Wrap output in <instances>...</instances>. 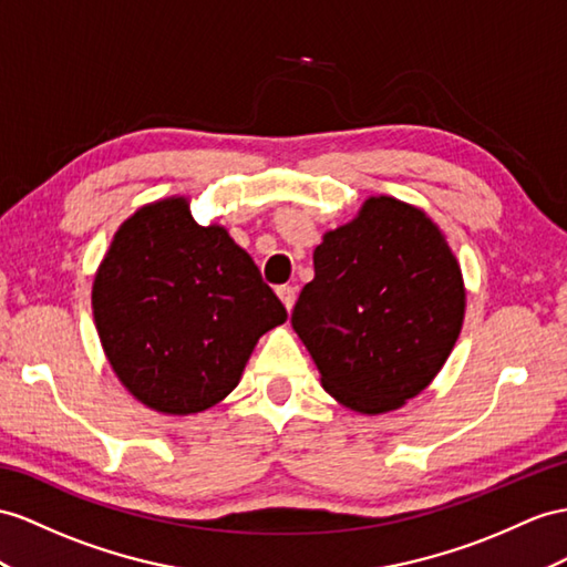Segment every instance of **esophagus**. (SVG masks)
Instances as JSON below:
<instances>
[{"label":"esophagus","mask_w":567,"mask_h":567,"mask_svg":"<svg viewBox=\"0 0 567 567\" xmlns=\"http://www.w3.org/2000/svg\"><path fill=\"white\" fill-rule=\"evenodd\" d=\"M275 292H278L280 301L285 303V309H287V311H292V307H295V299H297V292H295V287H289V285H282V287H278V289H275Z\"/></svg>","instance_id":"esophagus-1"}]
</instances>
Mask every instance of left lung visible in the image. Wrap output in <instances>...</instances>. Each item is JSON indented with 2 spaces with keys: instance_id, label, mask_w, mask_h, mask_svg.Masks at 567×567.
<instances>
[{
  "instance_id": "1",
  "label": "left lung",
  "mask_w": 567,
  "mask_h": 567,
  "mask_svg": "<svg viewBox=\"0 0 567 567\" xmlns=\"http://www.w3.org/2000/svg\"><path fill=\"white\" fill-rule=\"evenodd\" d=\"M292 328L326 393L359 414L400 410L439 375L460 338L467 292L431 217L369 196L313 251Z\"/></svg>"
}]
</instances>
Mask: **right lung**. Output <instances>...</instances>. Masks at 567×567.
I'll return each mask as SVG.
<instances>
[{
	"label": "right lung",
	"instance_id": "1",
	"mask_svg": "<svg viewBox=\"0 0 567 567\" xmlns=\"http://www.w3.org/2000/svg\"><path fill=\"white\" fill-rule=\"evenodd\" d=\"M91 299L112 371L145 408L169 416L223 402L258 338L287 321L254 258L223 225H198L186 196L126 217Z\"/></svg>",
	"mask_w": 567,
	"mask_h": 567
}]
</instances>
